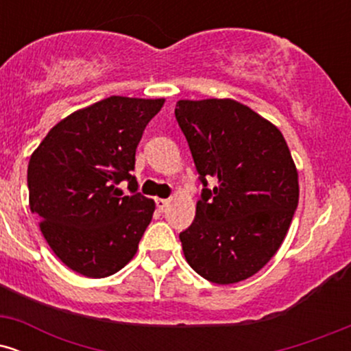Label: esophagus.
Here are the masks:
<instances>
[{"instance_id":"esophagus-1","label":"esophagus","mask_w":351,"mask_h":351,"mask_svg":"<svg viewBox=\"0 0 351 351\" xmlns=\"http://www.w3.org/2000/svg\"><path fill=\"white\" fill-rule=\"evenodd\" d=\"M155 203H156V208H158L160 211H165V209H167L168 203H170V201H168V199H163V198H156V199H155Z\"/></svg>"}]
</instances>
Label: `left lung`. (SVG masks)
Masks as SVG:
<instances>
[{
  "label": "left lung",
  "instance_id": "1",
  "mask_svg": "<svg viewBox=\"0 0 351 351\" xmlns=\"http://www.w3.org/2000/svg\"><path fill=\"white\" fill-rule=\"evenodd\" d=\"M175 117L203 184L180 232L184 257L215 284L247 279L280 247L299 204L291 150L276 125L236 100H180Z\"/></svg>",
  "mask_w": 351,
  "mask_h": 351
}]
</instances>
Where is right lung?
<instances>
[{"mask_svg":"<svg viewBox=\"0 0 351 351\" xmlns=\"http://www.w3.org/2000/svg\"><path fill=\"white\" fill-rule=\"evenodd\" d=\"M163 104L112 95L60 120L31 155L29 208L72 271L100 279L135 256L155 211V201L136 191L135 152ZM122 180L130 195L119 189Z\"/></svg>","mask_w":351,"mask_h":351,"instance_id":"right-lung-1","label":"right lung"}]
</instances>
